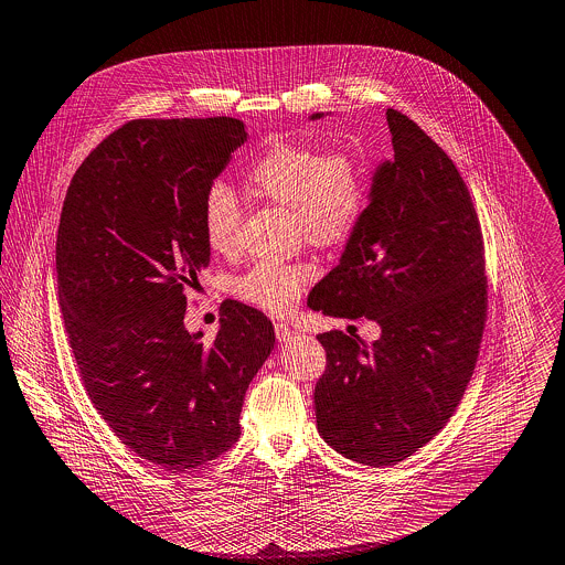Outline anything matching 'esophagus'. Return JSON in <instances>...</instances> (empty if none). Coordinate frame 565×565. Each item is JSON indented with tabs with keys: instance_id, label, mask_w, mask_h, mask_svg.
Segmentation results:
<instances>
[{
	"instance_id": "obj_1",
	"label": "esophagus",
	"mask_w": 565,
	"mask_h": 565,
	"mask_svg": "<svg viewBox=\"0 0 565 565\" xmlns=\"http://www.w3.org/2000/svg\"><path fill=\"white\" fill-rule=\"evenodd\" d=\"M297 334H299V332L292 330L288 323H277V326H275V337H277V341H281V343L295 339Z\"/></svg>"
}]
</instances>
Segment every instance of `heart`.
<instances>
[{
	"mask_svg": "<svg viewBox=\"0 0 565 565\" xmlns=\"http://www.w3.org/2000/svg\"><path fill=\"white\" fill-rule=\"evenodd\" d=\"M246 184L255 198L290 209L297 239L323 248L354 237L370 200L365 169L352 153L301 142H277L257 156L246 171ZM239 215L233 189L213 182L202 200V231L211 250H235ZM317 273L312 262H259L235 281V292L257 308L284 315Z\"/></svg>",
	"mask_w": 565,
	"mask_h": 565,
	"instance_id": "heart-1",
	"label": "heart"
}]
</instances>
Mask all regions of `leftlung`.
<instances>
[{"mask_svg":"<svg viewBox=\"0 0 565 565\" xmlns=\"http://www.w3.org/2000/svg\"><path fill=\"white\" fill-rule=\"evenodd\" d=\"M315 114L312 118H319ZM394 158L376 169L365 217L310 292L330 317L372 319L379 341L323 332L317 427L341 456L396 465L454 416L487 323L484 239L454 160L409 116L387 109Z\"/></svg>","mask_w":565,"mask_h":565,"instance_id":"obj_1","label":"left lung"}]
</instances>
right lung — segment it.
Wrapping results in <instances>:
<instances>
[{
    "label": "right lung",
    "mask_w": 565,
    "mask_h": 565,
    "mask_svg": "<svg viewBox=\"0 0 565 565\" xmlns=\"http://www.w3.org/2000/svg\"><path fill=\"white\" fill-rule=\"evenodd\" d=\"M244 122L138 118L76 169L56 231L58 306L85 392L138 458L189 473L239 438L248 383L275 345L264 312L224 301L213 343L184 328L209 264L202 200Z\"/></svg>",
    "instance_id": "right-lung-1"
}]
</instances>
